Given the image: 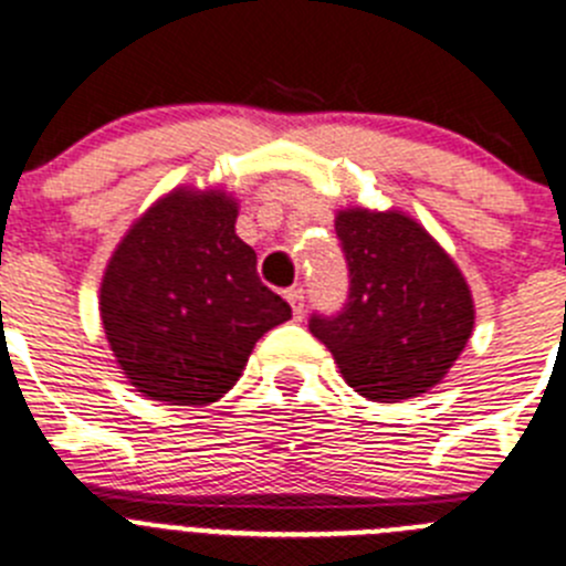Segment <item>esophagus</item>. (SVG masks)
Segmentation results:
<instances>
[{"label":"esophagus","instance_id":"1","mask_svg":"<svg viewBox=\"0 0 566 566\" xmlns=\"http://www.w3.org/2000/svg\"><path fill=\"white\" fill-rule=\"evenodd\" d=\"M286 300H289V305H292L294 319H297V322L303 319V316H305V294H303V289H289Z\"/></svg>","mask_w":566,"mask_h":566}]
</instances>
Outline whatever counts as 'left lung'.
<instances>
[{
	"instance_id": "1",
	"label": "left lung",
	"mask_w": 566,
	"mask_h": 566,
	"mask_svg": "<svg viewBox=\"0 0 566 566\" xmlns=\"http://www.w3.org/2000/svg\"><path fill=\"white\" fill-rule=\"evenodd\" d=\"M336 235L349 297L338 316H311V333L360 397L424 395L444 380L475 327L467 277L417 219L395 208H344Z\"/></svg>"
}]
</instances>
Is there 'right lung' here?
Here are the masks:
<instances>
[{
	"label": "right lung",
	"instance_id": "right-lung-1",
	"mask_svg": "<svg viewBox=\"0 0 566 566\" xmlns=\"http://www.w3.org/2000/svg\"><path fill=\"white\" fill-rule=\"evenodd\" d=\"M239 199L219 188H171L107 261L99 316L130 386L166 406H208L228 395L266 331L292 308L255 272L235 235Z\"/></svg>",
	"mask_w": 566,
	"mask_h": 566
}]
</instances>
